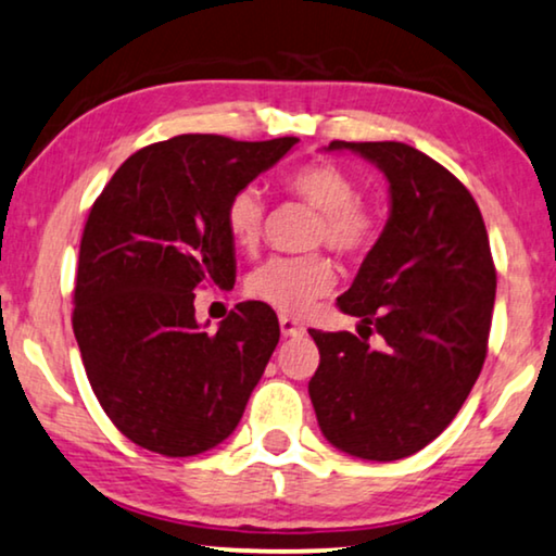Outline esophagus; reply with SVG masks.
<instances>
[{
	"mask_svg": "<svg viewBox=\"0 0 556 556\" xmlns=\"http://www.w3.org/2000/svg\"><path fill=\"white\" fill-rule=\"evenodd\" d=\"M279 330H281V334H285V338H294V334H302L304 332V327L296 323L294 317L281 315L279 317Z\"/></svg>",
	"mask_w": 556,
	"mask_h": 556,
	"instance_id": "1",
	"label": "esophagus"
}]
</instances>
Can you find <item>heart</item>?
<instances>
[{"label":"heart","mask_w":556,"mask_h":556,"mask_svg":"<svg viewBox=\"0 0 556 556\" xmlns=\"http://www.w3.org/2000/svg\"><path fill=\"white\" fill-rule=\"evenodd\" d=\"M292 197L319 208L312 239L345 256H363L380 239L378 211L357 199L355 178L332 161H307L285 176ZM226 231L239 249L252 252L260 244L267 222V203L252 186L239 189L226 203ZM334 285L330 256L309 252L302 256H275L249 279V294L287 315L309 307Z\"/></svg>","instance_id":"heart-1"}]
</instances>
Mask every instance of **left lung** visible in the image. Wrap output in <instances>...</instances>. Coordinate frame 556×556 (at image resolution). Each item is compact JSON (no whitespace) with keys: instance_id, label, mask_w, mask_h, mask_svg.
<instances>
[{"instance_id":"1","label":"left lung","mask_w":556,"mask_h":556,"mask_svg":"<svg viewBox=\"0 0 556 556\" xmlns=\"http://www.w3.org/2000/svg\"><path fill=\"white\" fill-rule=\"evenodd\" d=\"M390 184V216L353 287L338 300L365 334L309 330L317 424L334 448L397 460L456 418L489 350L496 269L481 211L464 184L413 146L345 143ZM372 331L383 338L375 351Z\"/></svg>"}]
</instances>
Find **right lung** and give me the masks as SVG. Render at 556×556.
I'll return each instance as SVG.
<instances>
[{"label": "right lung", "mask_w": 556, "mask_h": 556, "mask_svg": "<svg viewBox=\"0 0 556 556\" xmlns=\"http://www.w3.org/2000/svg\"><path fill=\"white\" fill-rule=\"evenodd\" d=\"M296 140H161L132 153L92 203L73 330L92 393L140 448L197 456L244 416L279 342L275 309L241 302L206 332L193 300L203 287H233L226 203Z\"/></svg>", "instance_id": "1"}]
</instances>
